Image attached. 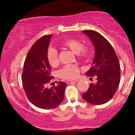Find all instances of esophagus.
Here are the masks:
<instances>
[{"instance_id":"1","label":"esophagus","mask_w":135,"mask_h":135,"mask_svg":"<svg viewBox=\"0 0 135 135\" xmlns=\"http://www.w3.org/2000/svg\"><path fill=\"white\" fill-rule=\"evenodd\" d=\"M78 81V80L77 79H75V80H69L66 81V83L67 84H71V83H77V82Z\"/></svg>"}]
</instances>
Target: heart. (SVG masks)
<instances>
[{
    "instance_id": "1",
    "label": "heart",
    "mask_w": 135,
    "mask_h": 135,
    "mask_svg": "<svg viewBox=\"0 0 135 135\" xmlns=\"http://www.w3.org/2000/svg\"><path fill=\"white\" fill-rule=\"evenodd\" d=\"M63 47L69 49L73 53L79 55L82 58L87 59L90 56L91 51L89 49L84 47L81 42L74 38H70L63 41L61 43ZM47 60L49 64L52 67H56L58 65L59 60L58 52L55 49L50 48L47 52ZM80 72L78 66L75 65H66L60 70V75L62 78L72 79L77 77Z\"/></svg>"
}]
</instances>
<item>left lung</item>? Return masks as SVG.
<instances>
[{"label":"left lung","instance_id":"left-lung-1","mask_svg":"<svg viewBox=\"0 0 135 135\" xmlns=\"http://www.w3.org/2000/svg\"><path fill=\"white\" fill-rule=\"evenodd\" d=\"M83 33L89 37L94 49L92 66L86 75L97 77V83L91 84L83 98L91 104H104L114 97L118 88L120 77L119 59L112 45L101 34L94 30H84Z\"/></svg>","mask_w":135,"mask_h":135}]
</instances>
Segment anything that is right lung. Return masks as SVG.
<instances>
[{
  "mask_svg": "<svg viewBox=\"0 0 135 135\" xmlns=\"http://www.w3.org/2000/svg\"><path fill=\"white\" fill-rule=\"evenodd\" d=\"M52 35H44L32 46L23 66V86L32 104L42 109H51L62 102L66 84L59 81L51 88L46 85L52 79L51 67L47 60V52Z\"/></svg>",
  "mask_w": 135,
  "mask_h": 135,
  "instance_id": "add662e5",
  "label": "right lung"
}]
</instances>
